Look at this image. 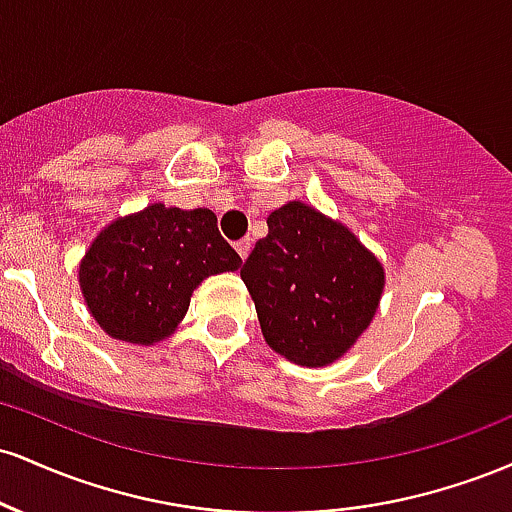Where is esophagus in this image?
<instances>
[{"mask_svg":"<svg viewBox=\"0 0 512 512\" xmlns=\"http://www.w3.org/2000/svg\"><path fill=\"white\" fill-rule=\"evenodd\" d=\"M250 248H252L250 238H243V240H238V243H236V250H238V255L243 257V260H245V257L250 255Z\"/></svg>","mask_w":512,"mask_h":512,"instance_id":"obj_1","label":"esophagus"}]
</instances>
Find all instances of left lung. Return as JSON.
<instances>
[{
    "label": "left lung",
    "mask_w": 512,
    "mask_h": 512,
    "mask_svg": "<svg viewBox=\"0 0 512 512\" xmlns=\"http://www.w3.org/2000/svg\"><path fill=\"white\" fill-rule=\"evenodd\" d=\"M267 226L240 269L264 342L296 366H330L373 322L383 262L342 221L301 199L274 209Z\"/></svg>",
    "instance_id": "1"
}]
</instances>
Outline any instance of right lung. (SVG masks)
Wrapping results in <instances>:
<instances>
[{
  "label": "right lung",
  "mask_w": 512,
  "mask_h": 512,
  "mask_svg": "<svg viewBox=\"0 0 512 512\" xmlns=\"http://www.w3.org/2000/svg\"><path fill=\"white\" fill-rule=\"evenodd\" d=\"M211 209L156 202L117 216L79 264L88 313L108 337L154 346L170 337L204 279L240 269Z\"/></svg>",
  "instance_id": "1"
}]
</instances>
